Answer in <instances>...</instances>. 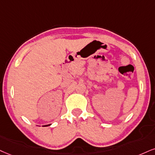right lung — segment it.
<instances>
[{"label": "right lung", "instance_id": "right-lung-1", "mask_svg": "<svg viewBox=\"0 0 155 155\" xmlns=\"http://www.w3.org/2000/svg\"><path fill=\"white\" fill-rule=\"evenodd\" d=\"M51 125V124H48V125H45V126H42V127H48V126H50Z\"/></svg>", "mask_w": 155, "mask_h": 155}]
</instances>
